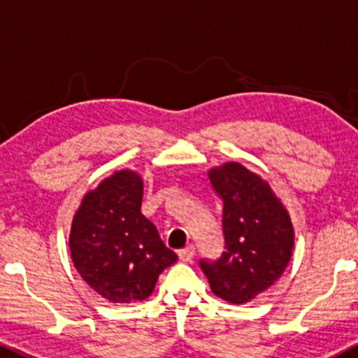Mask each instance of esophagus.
<instances>
[{
    "mask_svg": "<svg viewBox=\"0 0 358 358\" xmlns=\"http://www.w3.org/2000/svg\"><path fill=\"white\" fill-rule=\"evenodd\" d=\"M178 257H180V261H183V262H192V259L195 257V248H193V245H187L185 249H180Z\"/></svg>",
    "mask_w": 358,
    "mask_h": 358,
    "instance_id": "1",
    "label": "esophagus"
}]
</instances>
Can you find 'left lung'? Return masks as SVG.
Returning a JSON list of instances; mask_svg holds the SVG:
<instances>
[{"label": "left lung", "mask_w": 358, "mask_h": 358, "mask_svg": "<svg viewBox=\"0 0 358 358\" xmlns=\"http://www.w3.org/2000/svg\"><path fill=\"white\" fill-rule=\"evenodd\" d=\"M222 199L225 250L217 261L200 259L213 294L242 305L266 291L285 273L294 245L286 208L261 176L241 163L208 171Z\"/></svg>", "instance_id": "1"}]
</instances>
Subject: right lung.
Listing matches in <instances>:
<instances>
[{"label":"right lung","instance_id":"right-lung-1","mask_svg":"<svg viewBox=\"0 0 358 358\" xmlns=\"http://www.w3.org/2000/svg\"><path fill=\"white\" fill-rule=\"evenodd\" d=\"M141 176L121 170L89 192L73 215V266L110 303L146 299L163 269L178 259L141 213Z\"/></svg>","mask_w":358,"mask_h":358}]
</instances>
